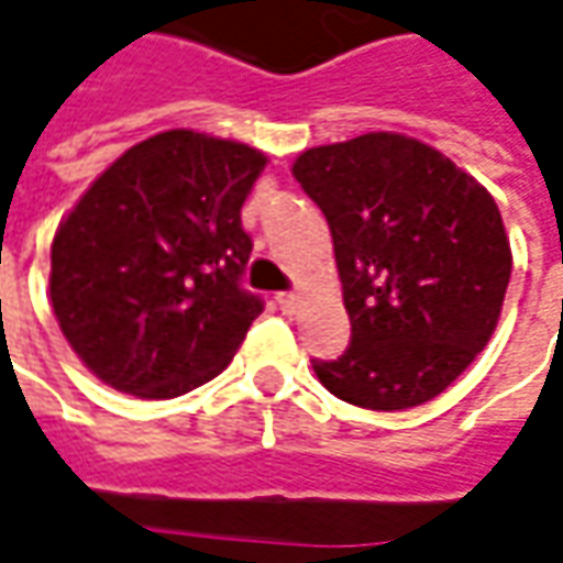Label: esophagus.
Returning a JSON list of instances; mask_svg holds the SVG:
<instances>
[{"mask_svg": "<svg viewBox=\"0 0 563 563\" xmlns=\"http://www.w3.org/2000/svg\"><path fill=\"white\" fill-rule=\"evenodd\" d=\"M277 305H280L283 313H296L298 311V296H296V292H280V296H277Z\"/></svg>", "mask_w": 563, "mask_h": 563, "instance_id": "esophagus-1", "label": "esophagus"}]
</instances>
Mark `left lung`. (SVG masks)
Instances as JSON below:
<instances>
[{
	"instance_id": "left-lung-1",
	"label": "left lung",
	"mask_w": 563,
	"mask_h": 563,
	"mask_svg": "<svg viewBox=\"0 0 563 563\" xmlns=\"http://www.w3.org/2000/svg\"><path fill=\"white\" fill-rule=\"evenodd\" d=\"M296 181L327 216L351 317L323 388L363 410H410L490 342L511 277L499 206L441 151L397 132L298 153Z\"/></svg>"
}]
</instances>
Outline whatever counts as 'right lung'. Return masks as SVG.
<instances>
[{
	"instance_id": "obj_1",
	"label": "right lung",
	"mask_w": 563,
	"mask_h": 563,
	"mask_svg": "<svg viewBox=\"0 0 563 563\" xmlns=\"http://www.w3.org/2000/svg\"><path fill=\"white\" fill-rule=\"evenodd\" d=\"M265 166L250 144L169 129L110 163L57 224V327L104 385L166 400L233 361L265 308L240 286V209Z\"/></svg>"
}]
</instances>
